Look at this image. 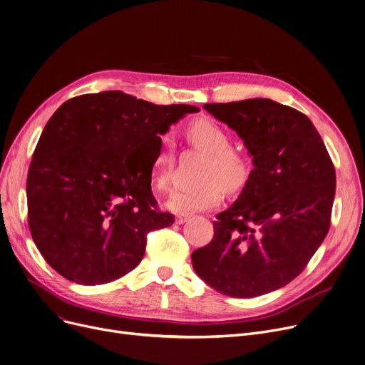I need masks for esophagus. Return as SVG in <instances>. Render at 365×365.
I'll list each match as a JSON object with an SVG mask.
<instances>
[{"label": "esophagus", "mask_w": 365, "mask_h": 365, "mask_svg": "<svg viewBox=\"0 0 365 365\" xmlns=\"http://www.w3.org/2000/svg\"><path fill=\"white\" fill-rule=\"evenodd\" d=\"M187 219H189L187 215H178V216H176V223L182 225V223H185Z\"/></svg>", "instance_id": "esophagus-1"}]
</instances>
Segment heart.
Wrapping results in <instances>:
<instances>
[{"mask_svg":"<svg viewBox=\"0 0 365 365\" xmlns=\"http://www.w3.org/2000/svg\"><path fill=\"white\" fill-rule=\"evenodd\" d=\"M186 139L190 146L205 153L198 185L178 189L167 201V208L179 215L204 212L216 207L226 194H238L250 182L253 160L242 149L232 146V136L219 123L200 118L186 127ZM161 148L155 161L153 180L161 190H167L176 173V145L171 134H163Z\"/></svg>","mask_w":365,"mask_h":365,"instance_id":"heart-1","label":"heart"}]
</instances>
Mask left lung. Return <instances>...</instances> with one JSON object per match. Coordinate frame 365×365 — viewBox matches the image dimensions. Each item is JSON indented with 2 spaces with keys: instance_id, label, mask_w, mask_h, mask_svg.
<instances>
[{
  "instance_id": "8db88e82",
  "label": "left lung",
  "mask_w": 365,
  "mask_h": 365,
  "mask_svg": "<svg viewBox=\"0 0 365 365\" xmlns=\"http://www.w3.org/2000/svg\"><path fill=\"white\" fill-rule=\"evenodd\" d=\"M202 108L238 133L255 168L238 200L216 216L215 237L192 253V266L222 294L271 293L304 269L329 232L334 164L294 108L271 99Z\"/></svg>"
}]
</instances>
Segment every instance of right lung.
Wrapping results in <instances>:
<instances>
[{
  "label": "right lung",
  "mask_w": 365,
  "mask_h": 365,
  "mask_svg": "<svg viewBox=\"0 0 365 365\" xmlns=\"http://www.w3.org/2000/svg\"><path fill=\"white\" fill-rule=\"evenodd\" d=\"M198 110L102 91L76 96L51 115L34 150L26 197L32 240L57 274L99 285L140 263L146 235L175 216L153 198L155 160L127 152L161 143L160 134Z\"/></svg>",
  "instance_id": "right-lung-1"
}]
</instances>
